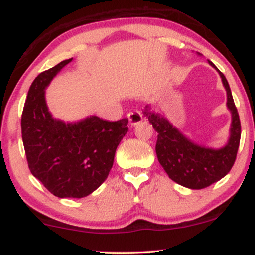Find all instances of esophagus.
<instances>
[{"mask_svg":"<svg viewBox=\"0 0 255 255\" xmlns=\"http://www.w3.org/2000/svg\"><path fill=\"white\" fill-rule=\"evenodd\" d=\"M128 122H130V124L132 125H135L138 124L139 122L142 121V115L140 114V111H130V113L128 114Z\"/></svg>","mask_w":255,"mask_h":255,"instance_id":"1","label":"esophagus"}]
</instances>
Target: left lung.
I'll return each mask as SVG.
<instances>
[{
  "instance_id": "left-lung-1",
  "label": "left lung",
  "mask_w": 255,
  "mask_h": 255,
  "mask_svg": "<svg viewBox=\"0 0 255 255\" xmlns=\"http://www.w3.org/2000/svg\"><path fill=\"white\" fill-rule=\"evenodd\" d=\"M209 64L221 75L228 95L226 106L232 115L230 138L224 147L214 149L198 145L181 133L167 118L154 113L149 106H146L144 109V115L158 132L155 152L160 165L174 182L190 189L207 188L223 179L231 170L242 134L239 115L228 80L211 61Z\"/></svg>"
}]
</instances>
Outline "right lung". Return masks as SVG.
Returning a JSON list of instances; mask_svg holds the SVG:
<instances>
[{
	"instance_id": "1",
	"label": "right lung",
	"mask_w": 255,
	"mask_h": 255,
	"mask_svg": "<svg viewBox=\"0 0 255 255\" xmlns=\"http://www.w3.org/2000/svg\"><path fill=\"white\" fill-rule=\"evenodd\" d=\"M72 60L61 61L34 79L20 122L30 172L60 198H81L96 190L109 175L117 146L128 131V118L109 122L90 116L65 123L52 117L45 89Z\"/></svg>"
}]
</instances>
